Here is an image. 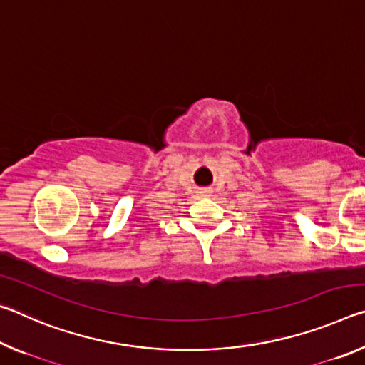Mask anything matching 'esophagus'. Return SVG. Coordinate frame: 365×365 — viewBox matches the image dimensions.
Instances as JSON below:
<instances>
[{"label":"esophagus","instance_id":"esophagus-1","mask_svg":"<svg viewBox=\"0 0 365 365\" xmlns=\"http://www.w3.org/2000/svg\"><path fill=\"white\" fill-rule=\"evenodd\" d=\"M197 195H200L201 197H207V196H211V190H200L197 191Z\"/></svg>","mask_w":365,"mask_h":365}]
</instances>
